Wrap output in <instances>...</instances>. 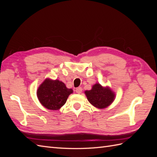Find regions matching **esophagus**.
Here are the masks:
<instances>
[{
    "label": "esophagus",
    "instance_id": "esophagus-1",
    "mask_svg": "<svg viewBox=\"0 0 157 157\" xmlns=\"http://www.w3.org/2000/svg\"><path fill=\"white\" fill-rule=\"evenodd\" d=\"M75 92L78 93V94H81L82 92V88L81 87H78L75 89Z\"/></svg>",
    "mask_w": 157,
    "mask_h": 157
}]
</instances>
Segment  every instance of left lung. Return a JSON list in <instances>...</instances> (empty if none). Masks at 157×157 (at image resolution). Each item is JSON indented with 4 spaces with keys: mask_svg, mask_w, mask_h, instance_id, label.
Wrapping results in <instances>:
<instances>
[{
    "mask_svg": "<svg viewBox=\"0 0 157 157\" xmlns=\"http://www.w3.org/2000/svg\"><path fill=\"white\" fill-rule=\"evenodd\" d=\"M84 93L89 102L100 109L108 107L115 98V93L109 86H102L99 83H96L91 90H86Z\"/></svg>",
    "mask_w": 157,
    "mask_h": 157,
    "instance_id": "left-lung-1",
    "label": "left lung"
}]
</instances>
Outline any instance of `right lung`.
<instances>
[{"label": "right lung", "instance_id": "obj_1", "mask_svg": "<svg viewBox=\"0 0 157 157\" xmlns=\"http://www.w3.org/2000/svg\"><path fill=\"white\" fill-rule=\"evenodd\" d=\"M71 88L59 79L46 78L37 90V97L41 105L48 110H59L65 104L69 96L73 93Z\"/></svg>", "mask_w": 157, "mask_h": 157}]
</instances>
